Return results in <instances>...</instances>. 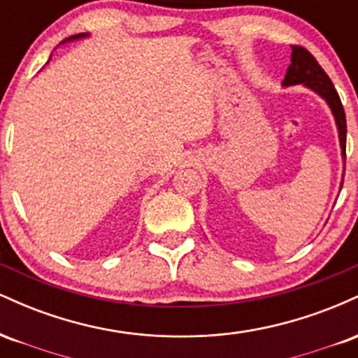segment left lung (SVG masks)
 Here are the masks:
<instances>
[{
	"instance_id": "obj_1",
	"label": "left lung",
	"mask_w": 358,
	"mask_h": 358,
	"mask_svg": "<svg viewBox=\"0 0 358 358\" xmlns=\"http://www.w3.org/2000/svg\"><path fill=\"white\" fill-rule=\"evenodd\" d=\"M282 84H303L311 90H315L316 94H320L328 102V106H330L331 113L335 116L336 127H338L340 146H342V153L345 158V148H347V119H345L342 101H340V96L336 92L334 82L330 80V77L323 71L322 65L316 62L315 57L306 48L299 47V45H291V64L287 67Z\"/></svg>"
}]
</instances>
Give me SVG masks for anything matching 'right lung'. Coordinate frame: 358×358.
Listing matches in <instances>:
<instances>
[{"label": "right lung", "mask_w": 358, "mask_h": 358, "mask_svg": "<svg viewBox=\"0 0 358 358\" xmlns=\"http://www.w3.org/2000/svg\"><path fill=\"white\" fill-rule=\"evenodd\" d=\"M87 34H79V35H73V36H71V38L69 40H76V38H80V36H85Z\"/></svg>", "instance_id": "add662e5"}]
</instances>
